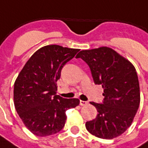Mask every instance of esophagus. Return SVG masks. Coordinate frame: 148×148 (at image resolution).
Segmentation results:
<instances>
[{
  "label": "esophagus",
  "instance_id": "esophagus-1",
  "mask_svg": "<svg viewBox=\"0 0 148 148\" xmlns=\"http://www.w3.org/2000/svg\"><path fill=\"white\" fill-rule=\"evenodd\" d=\"M87 104H88V102L86 101H80V106H86Z\"/></svg>",
  "mask_w": 148,
  "mask_h": 148
}]
</instances>
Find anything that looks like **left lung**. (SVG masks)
I'll list each match as a JSON object with an SVG mask.
<instances>
[{
	"label": "left lung",
	"mask_w": 148,
	"mask_h": 148,
	"mask_svg": "<svg viewBox=\"0 0 148 148\" xmlns=\"http://www.w3.org/2000/svg\"><path fill=\"white\" fill-rule=\"evenodd\" d=\"M78 58L89 66L94 83L104 89L103 102H90L98 114L86 123V129L101 139L119 136L130 127L140 106V84L136 69L128 60L107 47L81 51L76 56Z\"/></svg>",
	"instance_id": "8db88e82"
}]
</instances>
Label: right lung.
<instances>
[{"instance_id": "1", "label": "right lung", "mask_w": 148, "mask_h": 148, "mask_svg": "<svg viewBox=\"0 0 148 148\" xmlns=\"http://www.w3.org/2000/svg\"><path fill=\"white\" fill-rule=\"evenodd\" d=\"M79 49L48 45L32 55L14 84V105L28 130L37 136L60 132L66 120V111L79 105L77 98L65 99L56 94V82L65 64Z\"/></svg>"}]
</instances>
